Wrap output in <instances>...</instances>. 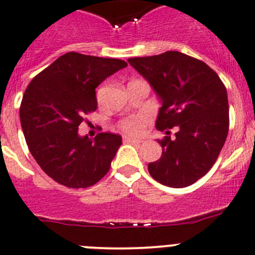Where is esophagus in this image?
Returning <instances> with one entry per match:
<instances>
[{"label": "esophagus", "mask_w": 255, "mask_h": 255, "mask_svg": "<svg viewBox=\"0 0 255 255\" xmlns=\"http://www.w3.org/2000/svg\"><path fill=\"white\" fill-rule=\"evenodd\" d=\"M123 142H125V143H133V144H139L142 140L137 139V138H132V137H128V135H125V137H123Z\"/></svg>", "instance_id": "34e87169"}]
</instances>
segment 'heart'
Listing matches in <instances>:
<instances>
[{
  "instance_id": "obj_1",
  "label": "heart",
  "mask_w": 255,
  "mask_h": 255,
  "mask_svg": "<svg viewBox=\"0 0 255 255\" xmlns=\"http://www.w3.org/2000/svg\"><path fill=\"white\" fill-rule=\"evenodd\" d=\"M149 123V117L147 115H135L118 122V128L122 132L130 135H139L147 128Z\"/></svg>"
}]
</instances>
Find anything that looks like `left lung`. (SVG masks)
Instances as JSON below:
<instances>
[{
    "instance_id": "left-lung-1",
    "label": "left lung",
    "mask_w": 255,
    "mask_h": 255,
    "mask_svg": "<svg viewBox=\"0 0 255 255\" xmlns=\"http://www.w3.org/2000/svg\"><path fill=\"white\" fill-rule=\"evenodd\" d=\"M128 62L162 101L157 129L178 127L174 139L158 140L162 157L148 164L149 174L167 187L193 184L213 167L228 135L226 86L207 63L178 51Z\"/></svg>"
}]
</instances>
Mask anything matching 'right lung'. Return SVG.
<instances>
[{
	"label": "right lung",
	"instance_id": "right-lung-1",
	"mask_svg": "<svg viewBox=\"0 0 255 255\" xmlns=\"http://www.w3.org/2000/svg\"><path fill=\"white\" fill-rule=\"evenodd\" d=\"M117 58L68 52L39 72L24 91L19 118L28 149L54 182L68 188H87L111 168L122 138L100 133L81 137L85 116L97 110L96 88L122 70Z\"/></svg>",
	"mask_w": 255,
	"mask_h": 255
}]
</instances>
